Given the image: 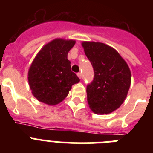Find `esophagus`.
<instances>
[{"label": "esophagus", "instance_id": "esophagus-1", "mask_svg": "<svg viewBox=\"0 0 153 153\" xmlns=\"http://www.w3.org/2000/svg\"><path fill=\"white\" fill-rule=\"evenodd\" d=\"M77 76H78V77H79V79H81V78H82V74H81V73H78Z\"/></svg>", "mask_w": 153, "mask_h": 153}]
</instances>
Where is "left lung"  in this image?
Wrapping results in <instances>:
<instances>
[{
	"instance_id": "left-lung-1",
	"label": "left lung",
	"mask_w": 153,
	"mask_h": 153,
	"mask_svg": "<svg viewBox=\"0 0 153 153\" xmlns=\"http://www.w3.org/2000/svg\"><path fill=\"white\" fill-rule=\"evenodd\" d=\"M82 46L94 71L93 81L86 86L89 106L95 113H112L126 97L131 83L130 70L119 53L106 44L83 42Z\"/></svg>"
}]
</instances>
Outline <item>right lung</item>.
<instances>
[{
    "instance_id": "right-lung-1",
    "label": "right lung",
    "mask_w": 153,
    "mask_h": 153,
    "mask_svg": "<svg viewBox=\"0 0 153 153\" xmlns=\"http://www.w3.org/2000/svg\"><path fill=\"white\" fill-rule=\"evenodd\" d=\"M75 40L56 39L46 44L36 55L28 72V81L33 95L48 105L60 103L68 95L74 84L79 82L71 71L67 59Z\"/></svg>"
}]
</instances>
